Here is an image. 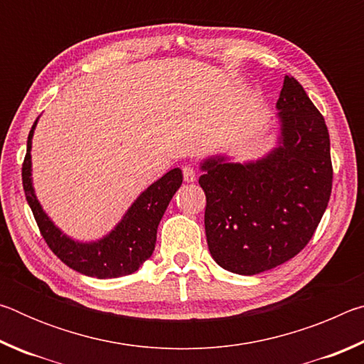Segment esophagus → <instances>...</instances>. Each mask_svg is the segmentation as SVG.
I'll use <instances>...</instances> for the list:
<instances>
[{"label":"esophagus","instance_id":"34e87169","mask_svg":"<svg viewBox=\"0 0 364 364\" xmlns=\"http://www.w3.org/2000/svg\"><path fill=\"white\" fill-rule=\"evenodd\" d=\"M183 178H184V181H186V183L196 181V178H197L196 170L191 167V165H184V167H183Z\"/></svg>","mask_w":364,"mask_h":364}]
</instances>
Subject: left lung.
<instances>
[{
    "label": "left lung",
    "mask_w": 364,
    "mask_h": 364,
    "mask_svg": "<svg viewBox=\"0 0 364 364\" xmlns=\"http://www.w3.org/2000/svg\"><path fill=\"white\" fill-rule=\"evenodd\" d=\"M278 146L255 162L200 164L208 250L221 268L252 276L291 260L313 237L332 189L329 133L294 77L276 102Z\"/></svg>",
    "instance_id": "left-lung-1"
}]
</instances>
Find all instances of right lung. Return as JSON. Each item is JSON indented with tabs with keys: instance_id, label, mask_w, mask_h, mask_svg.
I'll list each match as a JSON object with an SVG mask.
<instances>
[{
	"instance_id": "right-lung-1",
	"label": "right lung",
	"mask_w": 364,
	"mask_h": 364,
	"mask_svg": "<svg viewBox=\"0 0 364 364\" xmlns=\"http://www.w3.org/2000/svg\"><path fill=\"white\" fill-rule=\"evenodd\" d=\"M35 120L27 139V154L22 165V184L36 225L46 244L67 267L91 278H120L132 274L152 255L157 226L183 183L180 168L170 170L138 196L112 231L93 242L73 241L53 223L36 199L32 183V138Z\"/></svg>"
}]
</instances>
